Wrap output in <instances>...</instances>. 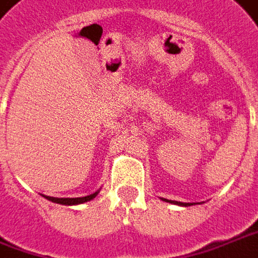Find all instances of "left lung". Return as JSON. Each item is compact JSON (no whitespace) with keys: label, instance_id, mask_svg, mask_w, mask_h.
I'll list each match as a JSON object with an SVG mask.
<instances>
[{"label":"left lung","instance_id":"1","mask_svg":"<svg viewBox=\"0 0 258 258\" xmlns=\"http://www.w3.org/2000/svg\"><path fill=\"white\" fill-rule=\"evenodd\" d=\"M167 201V200H165ZM168 203H174V204H180V206H190V204H188V203H187V204H184V203H178V201H168Z\"/></svg>","mask_w":258,"mask_h":258}]
</instances>
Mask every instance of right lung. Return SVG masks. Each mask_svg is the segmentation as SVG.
Wrapping results in <instances>:
<instances>
[{
    "instance_id": "1",
    "label": "right lung",
    "mask_w": 258,
    "mask_h": 258,
    "mask_svg": "<svg viewBox=\"0 0 258 258\" xmlns=\"http://www.w3.org/2000/svg\"><path fill=\"white\" fill-rule=\"evenodd\" d=\"M97 194H98V191H97V192H94V194L87 196V197H77V199H55V197H45V199H48V200L52 201V203L64 204V206H76V204H83V203H87V201L93 200Z\"/></svg>"
}]
</instances>
